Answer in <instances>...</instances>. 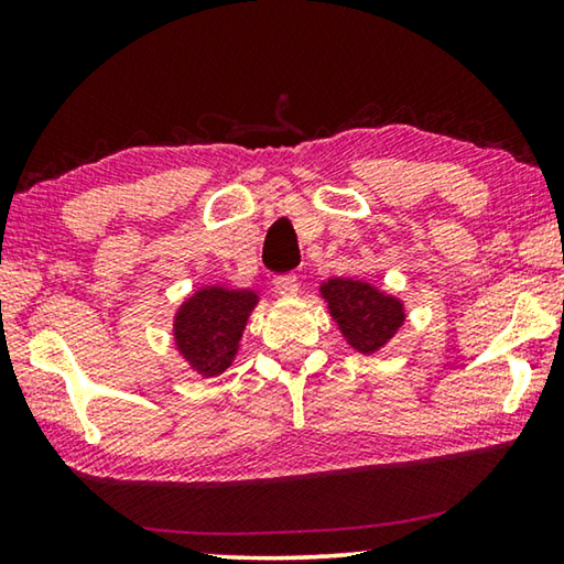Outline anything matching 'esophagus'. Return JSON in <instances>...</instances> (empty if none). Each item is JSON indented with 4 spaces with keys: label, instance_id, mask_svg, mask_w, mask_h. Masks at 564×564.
<instances>
[{
    "label": "esophagus",
    "instance_id": "1",
    "mask_svg": "<svg viewBox=\"0 0 564 564\" xmlns=\"http://www.w3.org/2000/svg\"><path fill=\"white\" fill-rule=\"evenodd\" d=\"M273 289L281 295H295L301 291V275L299 273H281L273 279Z\"/></svg>",
    "mask_w": 564,
    "mask_h": 564
}]
</instances>
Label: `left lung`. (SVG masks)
Instances as JSON below:
<instances>
[{"mask_svg": "<svg viewBox=\"0 0 564 564\" xmlns=\"http://www.w3.org/2000/svg\"><path fill=\"white\" fill-rule=\"evenodd\" d=\"M321 295L328 301L343 338L366 356L383 348L405 321L403 303L366 281L330 279L321 285Z\"/></svg>", "mask_w": 564, "mask_h": 564, "instance_id": "1", "label": "left lung"}]
</instances>
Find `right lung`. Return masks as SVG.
I'll use <instances>...</instances> for the list:
<instances>
[{"label": "right lung", "instance_id": "right-lung-1", "mask_svg": "<svg viewBox=\"0 0 564 564\" xmlns=\"http://www.w3.org/2000/svg\"><path fill=\"white\" fill-rule=\"evenodd\" d=\"M256 303L259 295L253 291H228L221 285H208L184 301L174 321V338L188 366L206 378L224 373Z\"/></svg>", "mask_w": 564, "mask_h": 564}]
</instances>
